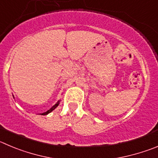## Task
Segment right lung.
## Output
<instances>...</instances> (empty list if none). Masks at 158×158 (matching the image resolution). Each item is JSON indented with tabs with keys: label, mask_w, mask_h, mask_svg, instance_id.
<instances>
[{
	"label": "right lung",
	"mask_w": 158,
	"mask_h": 158,
	"mask_svg": "<svg viewBox=\"0 0 158 158\" xmlns=\"http://www.w3.org/2000/svg\"><path fill=\"white\" fill-rule=\"evenodd\" d=\"M13 97H14V96H13ZM60 101H57V102L56 103V104H54V106H52V107H51V108L49 109V110H47V111H46V112L41 113V114H41V115H47V114H49V113H51V111H53V110H54V109H55L56 107H57V106L59 105V104H60Z\"/></svg>",
	"instance_id": "right-lung-1"
}]
</instances>
